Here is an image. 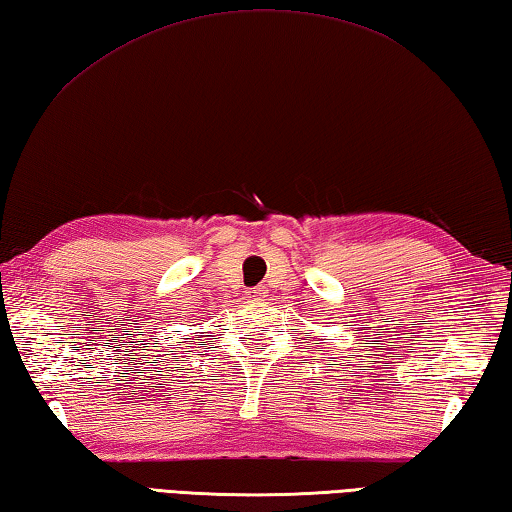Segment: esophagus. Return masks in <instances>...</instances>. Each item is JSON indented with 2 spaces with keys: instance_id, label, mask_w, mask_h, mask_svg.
<instances>
[{
  "instance_id": "1",
  "label": "esophagus",
  "mask_w": 512,
  "mask_h": 512,
  "mask_svg": "<svg viewBox=\"0 0 512 512\" xmlns=\"http://www.w3.org/2000/svg\"><path fill=\"white\" fill-rule=\"evenodd\" d=\"M266 293H268L266 286H255V288H250V291H248V297L253 302H257V300H264Z\"/></svg>"
}]
</instances>
